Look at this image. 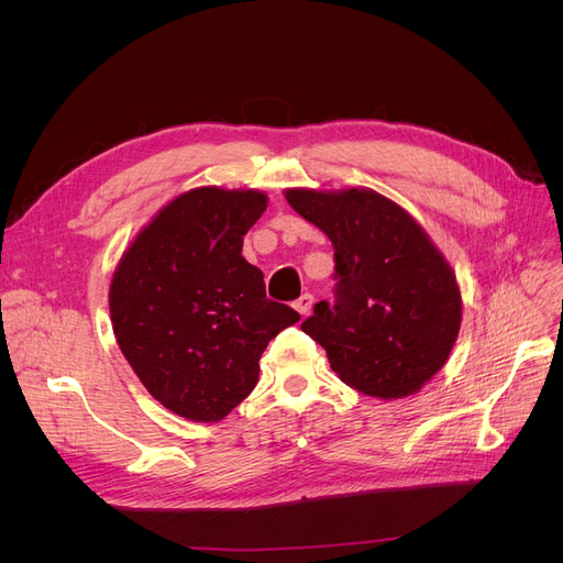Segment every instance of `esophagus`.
I'll list each match as a JSON object with an SVG mask.
<instances>
[{
    "mask_svg": "<svg viewBox=\"0 0 563 563\" xmlns=\"http://www.w3.org/2000/svg\"><path fill=\"white\" fill-rule=\"evenodd\" d=\"M312 303H314V297L306 291L297 301H294V308H297V312H301V314H308L312 310Z\"/></svg>",
    "mask_w": 563,
    "mask_h": 563,
    "instance_id": "esophagus-1",
    "label": "esophagus"
}]
</instances>
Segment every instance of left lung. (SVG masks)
I'll return each mask as SVG.
<instances>
[{
    "label": "left lung",
    "mask_w": 563,
    "mask_h": 563,
    "mask_svg": "<svg viewBox=\"0 0 563 563\" xmlns=\"http://www.w3.org/2000/svg\"><path fill=\"white\" fill-rule=\"evenodd\" d=\"M285 198L335 249V303L319 301L301 331L349 388L378 399L420 393L461 329L450 262L404 207L372 189H287Z\"/></svg>",
    "instance_id": "1"
}]
</instances>
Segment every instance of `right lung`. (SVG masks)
Returning a JSON list of instances; mask_svg holds the SVG:
<instances>
[{"label": "right lung", "mask_w": 563, "mask_h": 563, "mask_svg": "<svg viewBox=\"0 0 563 563\" xmlns=\"http://www.w3.org/2000/svg\"><path fill=\"white\" fill-rule=\"evenodd\" d=\"M266 210L255 189L198 187L173 198L123 253L109 287L111 327L139 380L162 406L219 422L260 376V356L297 310L266 299L242 255Z\"/></svg>", "instance_id": "obj_1"}]
</instances>
